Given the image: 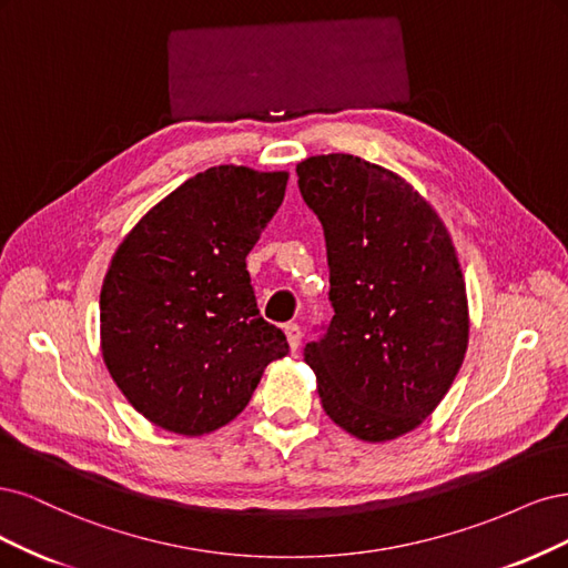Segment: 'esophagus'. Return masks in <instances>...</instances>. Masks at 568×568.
Returning <instances> with one entry per match:
<instances>
[{
  "instance_id": "esophagus-1",
  "label": "esophagus",
  "mask_w": 568,
  "mask_h": 568,
  "mask_svg": "<svg viewBox=\"0 0 568 568\" xmlns=\"http://www.w3.org/2000/svg\"><path fill=\"white\" fill-rule=\"evenodd\" d=\"M283 331H285L290 349L297 352V349H300V342H302V327H300L297 323H287V325L283 327Z\"/></svg>"
}]
</instances>
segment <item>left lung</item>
<instances>
[{
    "mask_svg": "<svg viewBox=\"0 0 568 568\" xmlns=\"http://www.w3.org/2000/svg\"><path fill=\"white\" fill-rule=\"evenodd\" d=\"M325 233L335 316L304 361L325 415L368 444L413 432L465 361L469 308L442 216L406 179L346 153L297 164Z\"/></svg>",
    "mask_w": 568,
    "mask_h": 568,
    "instance_id": "1",
    "label": "left lung"
}]
</instances>
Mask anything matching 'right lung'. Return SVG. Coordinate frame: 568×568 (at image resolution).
I'll return each instance as SVG.
<instances>
[{
    "instance_id": "right-lung-1",
    "label": "right lung",
    "mask_w": 568,
    "mask_h": 568,
    "mask_svg": "<svg viewBox=\"0 0 568 568\" xmlns=\"http://www.w3.org/2000/svg\"><path fill=\"white\" fill-rule=\"evenodd\" d=\"M287 172L219 164L184 181L115 250L101 287V352L124 398L181 436L229 425L290 346L262 318L245 257Z\"/></svg>"
}]
</instances>
